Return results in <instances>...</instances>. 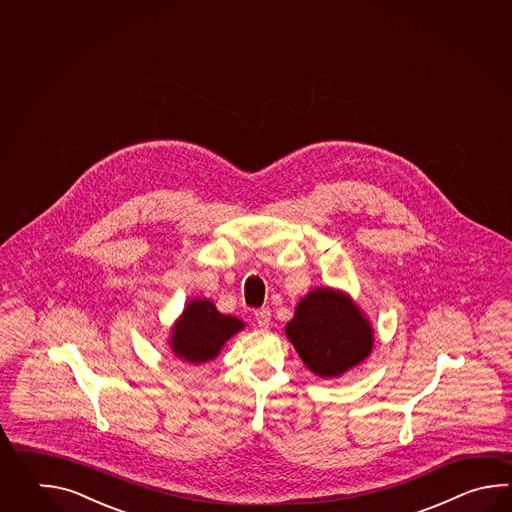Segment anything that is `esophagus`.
<instances>
[{"label":"esophagus","mask_w":512,"mask_h":512,"mask_svg":"<svg viewBox=\"0 0 512 512\" xmlns=\"http://www.w3.org/2000/svg\"><path fill=\"white\" fill-rule=\"evenodd\" d=\"M254 318L258 322V326L267 329L271 326V309L269 307H261L258 311H254Z\"/></svg>","instance_id":"esophagus-1"}]
</instances>
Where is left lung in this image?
<instances>
[{
    "mask_svg": "<svg viewBox=\"0 0 512 512\" xmlns=\"http://www.w3.org/2000/svg\"><path fill=\"white\" fill-rule=\"evenodd\" d=\"M285 335L316 377L338 379L370 357L375 333L351 294L316 287L300 298Z\"/></svg>",
    "mask_w": 512,
    "mask_h": 512,
    "instance_id": "8db88e82",
    "label": "left lung"
}]
</instances>
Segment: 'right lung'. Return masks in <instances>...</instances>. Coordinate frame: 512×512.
<instances>
[{
    "instance_id": "add662e5",
    "label": "right lung",
    "mask_w": 512,
    "mask_h": 512,
    "mask_svg": "<svg viewBox=\"0 0 512 512\" xmlns=\"http://www.w3.org/2000/svg\"><path fill=\"white\" fill-rule=\"evenodd\" d=\"M241 329H245V322L219 313L212 300L192 298L170 329V348L177 359L199 366L216 359Z\"/></svg>"
}]
</instances>
